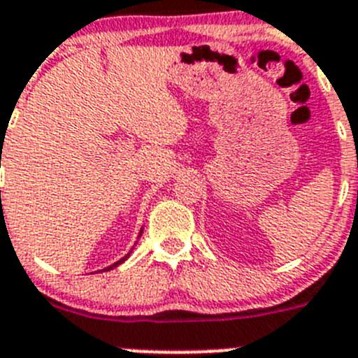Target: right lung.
<instances>
[{"mask_svg": "<svg viewBox=\"0 0 358 358\" xmlns=\"http://www.w3.org/2000/svg\"><path fill=\"white\" fill-rule=\"evenodd\" d=\"M1 151H3V150H1ZM141 235H143V228H141V234H139V237H141ZM131 250H134V248H131ZM131 250H130V253H127V255H124V257H123V259H121V260H117V262H114V264H112V266L105 267V269H101V271H110V269H114V267H117V266H119V264H123V262H124V260H127V259H128V257H130V255H131Z\"/></svg>", "mask_w": 358, "mask_h": 358, "instance_id": "obj_1", "label": "right lung"}]
</instances>
